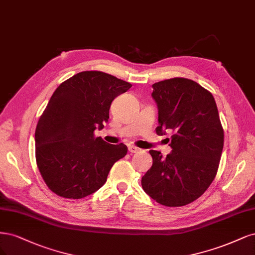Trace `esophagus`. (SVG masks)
Returning <instances> with one entry per match:
<instances>
[{"label":"esophagus","mask_w":255,"mask_h":255,"mask_svg":"<svg viewBox=\"0 0 255 255\" xmlns=\"http://www.w3.org/2000/svg\"><path fill=\"white\" fill-rule=\"evenodd\" d=\"M128 150H129V152H131V153H135V152L141 151V149L137 148V147H135V146H129V147H128Z\"/></svg>","instance_id":"1"}]
</instances>
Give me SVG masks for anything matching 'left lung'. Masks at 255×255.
<instances>
[{
	"mask_svg": "<svg viewBox=\"0 0 255 255\" xmlns=\"http://www.w3.org/2000/svg\"><path fill=\"white\" fill-rule=\"evenodd\" d=\"M159 135L171 131V153L149 150L152 166L142 177L147 195L165 207L198 199L214 180L224 148V129L214 97L194 80L176 77L152 85Z\"/></svg>",
	"mask_w": 255,
	"mask_h": 255,
	"instance_id": "left-lung-1",
	"label": "left lung"
}]
</instances>
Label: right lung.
<instances>
[{
	"mask_svg": "<svg viewBox=\"0 0 255 255\" xmlns=\"http://www.w3.org/2000/svg\"><path fill=\"white\" fill-rule=\"evenodd\" d=\"M131 84L100 71H85L56 89L35 132L36 161L47 187L56 195L81 199L105 184L113 164L127 146L112 145L101 136L112 101Z\"/></svg>",
	"mask_w": 255,
	"mask_h": 255,
	"instance_id": "obj_1",
	"label": "right lung"
}]
</instances>
